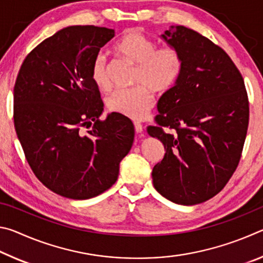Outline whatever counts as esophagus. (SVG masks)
<instances>
[{"label":"esophagus","mask_w":263,"mask_h":263,"mask_svg":"<svg viewBox=\"0 0 263 263\" xmlns=\"http://www.w3.org/2000/svg\"><path fill=\"white\" fill-rule=\"evenodd\" d=\"M135 130L137 133H141L142 130H144V127H142V125L139 122H135Z\"/></svg>","instance_id":"obj_1"}]
</instances>
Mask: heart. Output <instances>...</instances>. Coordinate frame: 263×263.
Masks as SVG:
<instances>
[{
	"label": "heart",
	"mask_w": 263,
	"mask_h": 263,
	"mask_svg": "<svg viewBox=\"0 0 263 263\" xmlns=\"http://www.w3.org/2000/svg\"><path fill=\"white\" fill-rule=\"evenodd\" d=\"M118 55L136 65L133 83L137 86L119 89L106 99L111 112L132 119L146 117L153 105V94L164 92L174 86L182 70L180 51L172 45L157 48L155 43L138 31L124 34L116 43ZM91 80L102 91H108L111 83L108 77L106 60L103 54L96 55L91 65Z\"/></svg>",
	"instance_id": "heart-1"
}]
</instances>
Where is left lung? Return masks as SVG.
I'll return each mask as SVG.
<instances>
[{"label": "left lung", "mask_w": 263, "mask_h": 263, "mask_svg": "<svg viewBox=\"0 0 263 263\" xmlns=\"http://www.w3.org/2000/svg\"><path fill=\"white\" fill-rule=\"evenodd\" d=\"M161 37L180 51L182 70L160 97L157 125L147 127L166 151L153 168V185L169 201L195 205L219 193L238 167L248 96L237 66L210 39L182 25Z\"/></svg>", "instance_id": "8db88e82"}]
</instances>
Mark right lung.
<instances>
[{"mask_svg":"<svg viewBox=\"0 0 263 263\" xmlns=\"http://www.w3.org/2000/svg\"><path fill=\"white\" fill-rule=\"evenodd\" d=\"M114 37L112 29L68 26L35 46L17 75V137L37 179L64 197L88 199L108 190L135 139L125 116L100 119L103 102L90 75Z\"/></svg>","mask_w":263,"mask_h":263,"instance_id":"1","label":"right lung"}]
</instances>
